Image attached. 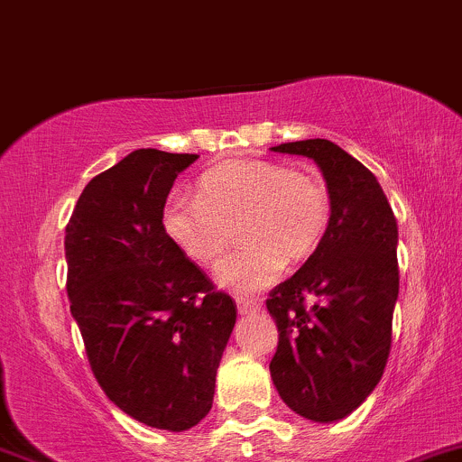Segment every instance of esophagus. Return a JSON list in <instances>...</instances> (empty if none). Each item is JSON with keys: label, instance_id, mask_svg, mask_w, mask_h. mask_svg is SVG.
Masks as SVG:
<instances>
[{"label": "esophagus", "instance_id": "obj_1", "mask_svg": "<svg viewBox=\"0 0 462 462\" xmlns=\"http://www.w3.org/2000/svg\"><path fill=\"white\" fill-rule=\"evenodd\" d=\"M236 309H238V315L252 317V315H256L258 310H261V304H258V301H252V300L238 298L236 300Z\"/></svg>", "mask_w": 462, "mask_h": 462}]
</instances>
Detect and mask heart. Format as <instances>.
<instances>
[{
  "mask_svg": "<svg viewBox=\"0 0 462 462\" xmlns=\"http://www.w3.org/2000/svg\"><path fill=\"white\" fill-rule=\"evenodd\" d=\"M332 217L330 190L319 173L282 162L227 161L208 169L198 198L171 195L162 206V230L184 256L217 267L236 227L238 249L217 272L238 295H256L321 245Z\"/></svg>",
  "mask_w": 462,
  "mask_h": 462,
  "instance_id": "b5f03b06",
  "label": "heart"
}]
</instances>
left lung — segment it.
<instances>
[{
  "label": "left lung",
  "mask_w": 462,
  "mask_h": 462,
  "mask_svg": "<svg viewBox=\"0 0 462 462\" xmlns=\"http://www.w3.org/2000/svg\"><path fill=\"white\" fill-rule=\"evenodd\" d=\"M278 153L321 169L332 217L317 252L269 293L280 338L269 371L284 404L310 421H338L383 378L400 291L397 221L374 173L326 139Z\"/></svg>",
  "instance_id": "1"
}]
</instances>
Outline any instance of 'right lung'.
Masks as SVG:
<instances>
[{
	"mask_svg": "<svg viewBox=\"0 0 462 462\" xmlns=\"http://www.w3.org/2000/svg\"><path fill=\"white\" fill-rule=\"evenodd\" d=\"M198 153L136 150L95 176L67 224V295L99 386L125 415L182 432L213 408L236 321L162 230L169 190Z\"/></svg>",
	"mask_w": 462,
	"mask_h": 462,
	"instance_id": "add662e5",
	"label": "right lung"
}]
</instances>
